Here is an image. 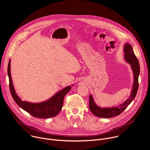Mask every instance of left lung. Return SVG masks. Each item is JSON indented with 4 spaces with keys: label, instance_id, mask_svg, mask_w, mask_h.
Wrapping results in <instances>:
<instances>
[{
    "label": "left lung",
    "instance_id": "8db88e82",
    "mask_svg": "<svg viewBox=\"0 0 150 150\" xmlns=\"http://www.w3.org/2000/svg\"><path fill=\"white\" fill-rule=\"evenodd\" d=\"M123 52L125 53V60L127 63L130 64L134 75V82L130 96L126 100H125V101L117 106L115 105L111 107V108L110 107L109 108H101L95 103L94 98L91 94L90 96L89 101L90 110L93 115L98 117L111 118L119 115L127 108L128 105H129L137 95L139 85L138 77L140 72L139 62L134 53L132 46L129 43L126 42L124 45Z\"/></svg>",
    "mask_w": 150,
    "mask_h": 150
}]
</instances>
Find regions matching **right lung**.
Returning <instances> with one entry per match:
<instances>
[{
  "label": "right lung",
  "instance_id": "add662e5",
  "mask_svg": "<svg viewBox=\"0 0 150 150\" xmlns=\"http://www.w3.org/2000/svg\"><path fill=\"white\" fill-rule=\"evenodd\" d=\"M8 75L9 80L11 93L15 103L20 108L31 115L38 118L47 119L57 115L62 108L64 97L72 88L71 86L66 87L56 93L51 98L43 102L31 103L27 101H23L15 91L11 74V60H9L8 63Z\"/></svg>",
  "mask_w": 150,
  "mask_h": 150
}]
</instances>
